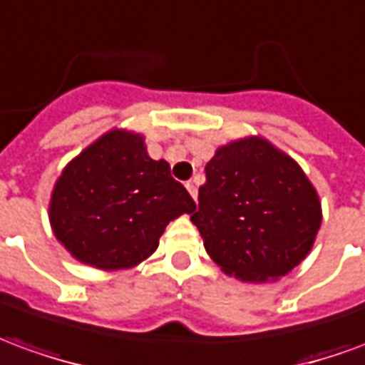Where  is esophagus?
<instances>
[{
  "label": "esophagus",
  "instance_id": "34e87169",
  "mask_svg": "<svg viewBox=\"0 0 365 365\" xmlns=\"http://www.w3.org/2000/svg\"><path fill=\"white\" fill-rule=\"evenodd\" d=\"M185 187H187V191H190L191 197L197 199V187H195V183H193V182H187V183H185Z\"/></svg>",
  "mask_w": 365,
  "mask_h": 365
}]
</instances>
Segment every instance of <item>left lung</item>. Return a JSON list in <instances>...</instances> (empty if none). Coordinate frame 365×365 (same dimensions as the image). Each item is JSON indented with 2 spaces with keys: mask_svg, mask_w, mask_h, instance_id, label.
<instances>
[{
  "mask_svg": "<svg viewBox=\"0 0 365 365\" xmlns=\"http://www.w3.org/2000/svg\"><path fill=\"white\" fill-rule=\"evenodd\" d=\"M191 222L207 254L246 283L277 282L305 260L322 222L319 193L289 154L260 135L215 150Z\"/></svg>",
  "mask_w": 365,
  "mask_h": 365,
  "instance_id": "8db88e82",
  "label": "left lung"
}]
</instances>
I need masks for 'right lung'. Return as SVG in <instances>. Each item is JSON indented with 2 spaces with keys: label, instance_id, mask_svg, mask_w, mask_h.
<instances>
[{
  "label": "right lung",
  "instance_id": "1",
  "mask_svg": "<svg viewBox=\"0 0 365 365\" xmlns=\"http://www.w3.org/2000/svg\"><path fill=\"white\" fill-rule=\"evenodd\" d=\"M195 211V201L152 160L144 135L111 128L68 162L52 187L48 221L74 260L103 272L150 258L168 222Z\"/></svg>",
  "mask_w": 365,
  "mask_h": 365
}]
</instances>
